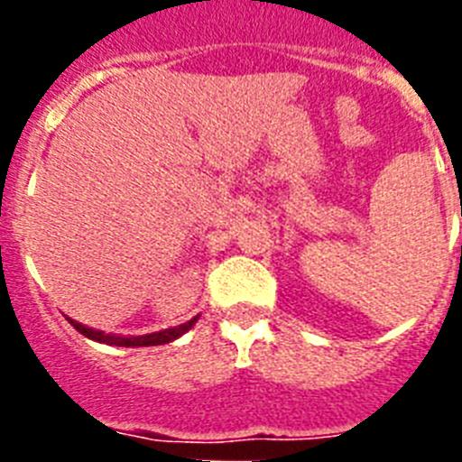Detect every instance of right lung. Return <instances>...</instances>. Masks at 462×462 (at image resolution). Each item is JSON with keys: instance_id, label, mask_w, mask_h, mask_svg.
<instances>
[{"instance_id": "add662e5", "label": "right lung", "mask_w": 462, "mask_h": 462, "mask_svg": "<svg viewBox=\"0 0 462 462\" xmlns=\"http://www.w3.org/2000/svg\"><path fill=\"white\" fill-rule=\"evenodd\" d=\"M69 324H71L73 328L79 330V333H83L85 337H89V340L104 342V345H117V346H154V345H166V342L178 340V337H180L182 333H187V330H189L191 326L196 324V317H194V319L187 321V324L175 326V328H166V330H159V333H150V336H136V337L106 336V333H101V330H92V328H88V326L79 324V321H73V319H69Z\"/></svg>"}]
</instances>
